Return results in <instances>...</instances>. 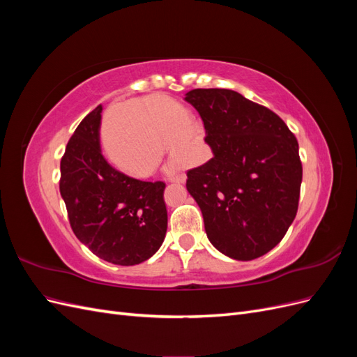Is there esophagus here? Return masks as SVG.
<instances>
[{"mask_svg": "<svg viewBox=\"0 0 357 357\" xmlns=\"http://www.w3.org/2000/svg\"><path fill=\"white\" fill-rule=\"evenodd\" d=\"M186 174H177V176H171L168 180L171 183H186Z\"/></svg>", "mask_w": 357, "mask_h": 357, "instance_id": "1", "label": "esophagus"}]
</instances>
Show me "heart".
Segmentation results:
<instances>
[{
  "label": "heart",
  "mask_w": 357,
  "mask_h": 357,
  "mask_svg": "<svg viewBox=\"0 0 357 357\" xmlns=\"http://www.w3.org/2000/svg\"><path fill=\"white\" fill-rule=\"evenodd\" d=\"M185 112L165 96L152 95L129 105L126 116L113 114L105 126V149L114 164L132 176H147L158 165L164 146L174 167L198 152L197 132L180 123Z\"/></svg>",
  "instance_id": "obj_1"
}]
</instances>
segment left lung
I'll return each mask as SVG.
<instances>
[{
	"label": "left lung",
	"instance_id": "8db88e82",
	"mask_svg": "<svg viewBox=\"0 0 357 357\" xmlns=\"http://www.w3.org/2000/svg\"><path fill=\"white\" fill-rule=\"evenodd\" d=\"M213 158L188 171L186 188L220 253L253 261L283 240L298 211L302 165L286 123L231 89H193Z\"/></svg>",
	"mask_w": 357,
	"mask_h": 357
}]
</instances>
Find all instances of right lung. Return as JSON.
<instances>
[{
  "label": "right lung",
  "instance_id": "right-lung-1",
  "mask_svg": "<svg viewBox=\"0 0 357 357\" xmlns=\"http://www.w3.org/2000/svg\"><path fill=\"white\" fill-rule=\"evenodd\" d=\"M98 105L75 129L61 160V197L75 236L114 265H138L165 240V183L125 176L105 160Z\"/></svg>",
  "mask_w": 357,
  "mask_h": 357
}]
</instances>
